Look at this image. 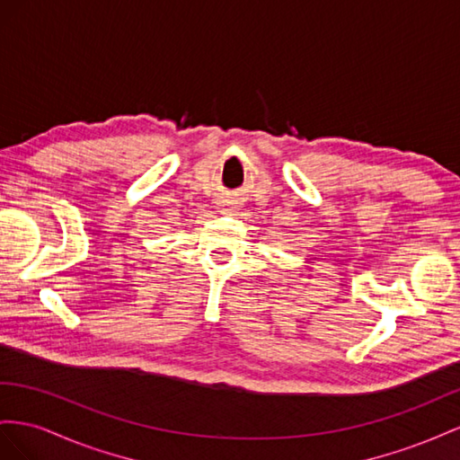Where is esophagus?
Instances as JSON below:
<instances>
[{
    "mask_svg": "<svg viewBox=\"0 0 460 460\" xmlns=\"http://www.w3.org/2000/svg\"><path fill=\"white\" fill-rule=\"evenodd\" d=\"M227 209H233V208H226V212H227Z\"/></svg>",
    "mask_w": 460,
    "mask_h": 460,
    "instance_id": "34e87169",
    "label": "esophagus"
}]
</instances>
